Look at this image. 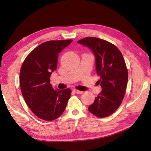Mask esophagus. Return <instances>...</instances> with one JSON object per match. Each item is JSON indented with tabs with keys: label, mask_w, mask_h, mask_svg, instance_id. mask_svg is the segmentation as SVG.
I'll use <instances>...</instances> for the list:
<instances>
[{
	"label": "esophagus",
	"mask_w": 151,
	"mask_h": 151,
	"mask_svg": "<svg viewBox=\"0 0 151 151\" xmlns=\"http://www.w3.org/2000/svg\"><path fill=\"white\" fill-rule=\"evenodd\" d=\"M74 91L76 93H78V94H81V93H82V91H78V90H76V89H74Z\"/></svg>",
	"instance_id": "34e87169"
}]
</instances>
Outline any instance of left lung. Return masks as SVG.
I'll return each mask as SVG.
<instances>
[{"instance_id":"1","label":"left lung","mask_w":151,"mask_h":151,"mask_svg":"<svg viewBox=\"0 0 151 151\" xmlns=\"http://www.w3.org/2000/svg\"><path fill=\"white\" fill-rule=\"evenodd\" d=\"M77 43L91 50L101 77L98 82L102 91L88 109L98 117L110 116L120 106L126 90L128 72L123 56L115 45L99 38L86 37Z\"/></svg>"}]
</instances>
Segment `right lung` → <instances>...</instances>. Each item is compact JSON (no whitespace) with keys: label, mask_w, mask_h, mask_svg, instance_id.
<instances>
[{"label":"right lung","mask_w":151,"mask_h":151,"mask_svg":"<svg viewBox=\"0 0 151 151\" xmlns=\"http://www.w3.org/2000/svg\"><path fill=\"white\" fill-rule=\"evenodd\" d=\"M72 40H50L37 47L27 55L20 71L23 97L30 110L40 119L50 121L65 111L71 90L54 89L50 77L58 66L59 54Z\"/></svg>","instance_id":"right-lung-1"}]
</instances>
